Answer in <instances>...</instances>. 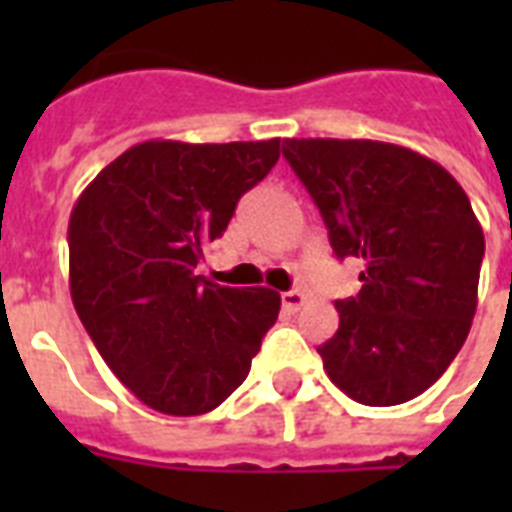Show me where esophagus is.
<instances>
[{"label": "esophagus", "instance_id": "esophagus-1", "mask_svg": "<svg viewBox=\"0 0 512 512\" xmlns=\"http://www.w3.org/2000/svg\"><path fill=\"white\" fill-rule=\"evenodd\" d=\"M305 300H308V297H305L303 292H284V295H281V305H284V311L289 313L300 311L305 305Z\"/></svg>", "mask_w": 512, "mask_h": 512}]
</instances>
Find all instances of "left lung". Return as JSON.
I'll return each mask as SVG.
<instances>
[{
    "instance_id": "8db88e82",
    "label": "left lung",
    "mask_w": 512,
    "mask_h": 512,
    "mask_svg": "<svg viewBox=\"0 0 512 512\" xmlns=\"http://www.w3.org/2000/svg\"><path fill=\"white\" fill-rule=\"evenodd\" d=\"M340 260L364 263L340 327L319 345L329 380L366 406L412 401L446 372L478 305L484 231L468 193L412 148L380 140H284Z\"/></svg>"
}]
</instances>
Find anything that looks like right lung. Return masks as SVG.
<instances>
[{
	"instance_id": "right-lung-1",
	"label": "right lung",
	"mask_w": 512,
	"mask_h": 512,
	"mask_svg": "<svg viewBox=\"0 0 512 512\" xmlns=\"http://www.w3.org/2000/svg\"><path fill=\"white\" fill-rule=\"evenodd\" d=\"M279 143L146 140L71 209L76 313L111 372L156 412L193 417L223 404L279 319V292L196 276L241 196L279 162Z\"/></svg>"
}]
</instances>
